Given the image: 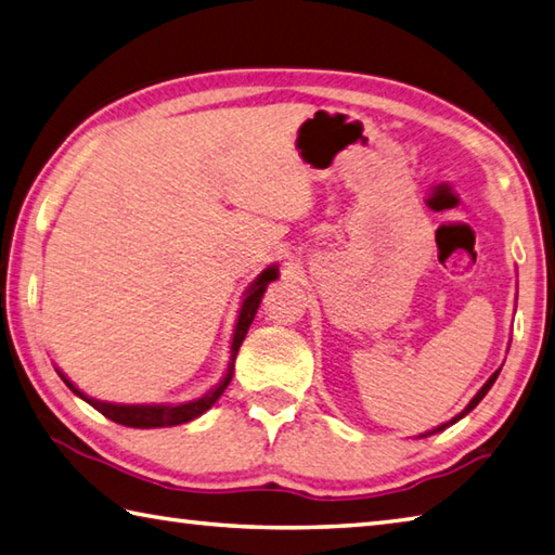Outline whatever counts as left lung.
I'll use <instances>...</instances> for the list:
<instances>
[{
	"mask_svg": "<svg viewBox=\"0 0 555 555\" xmlns=\"http://www.w3.org/2000/svg\"><path fill=\"white\" fill-rule=\"evenodd\" d=\"M498 374H500V370L498 372H493V376H490V379L483 384V389H480L476 396H474V399H472V403H468L466 408H464V411L462 413H459V415H454L452 417V421H449V423H444V425H440V427H435V430L433 433H427V435H435V433H440V430H444V427H449V425H454L456 421H462V417L466 415V413H472L474 411V408L480 403V401H483V396L490 391V386H493L495 384V379H498ZM427 435H423V437H427Z\"/></svg>",
	"mask_w": 555,
	"mask_h": 555,
	"instance_id": "obj_1",
	"label": "left lung"
}]
</instances>
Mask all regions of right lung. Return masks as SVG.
<instances>
[{
    "mask_svg": "<svg viewBox=\"0 0 555 555\" xmlns=\"http://www.w3.org/2000/svg\"><path fill=\"white\" fill-rule=\"evenodd\" d=\"M273 280H278V266H270L266 268L263 273H260L254 285L246 289V297H244V305L242 311H238V321H236V328H234V338H232V362H229V370L227 376L219 386H215L212 391H207L205 396L195 401H188V403H179V405H122V403H106V401H96V399H89L87 393H81L75 384H72L65 374L57 372L62 376V382H65L72 391H75L79 399L87 401L89 405L96 408L99 413H103L108 417V421L125 425V427H142V430H147V427H173V425H181V423H191L195 421L197 415H203L205 411H210L215 405V401L219 396L224 393V389L232 382V374H234V360H236V352L242 348V343L248 333V326L254 323L256 311L260 307V299H263L268 285Z\"/></svg>",
    "mask_w": 555,
    "mask_h": 555,
    "instance_id": "obj_1",
    "label": "right lung"
}]
</instances>
